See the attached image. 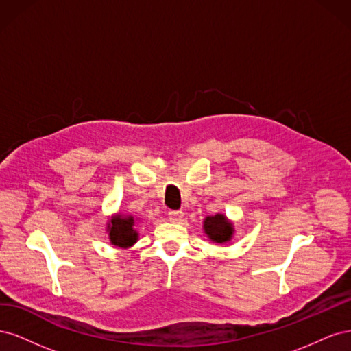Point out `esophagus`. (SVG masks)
<instances>
[{
    "instance_id": "34e87169",
    "label": "esophagus",
    "mask_w": 351,
    "mask_h": 351,
    "mask_svg": "<svg viewBox=\"0 0 351 351\" xmlns=\"http://www.w3.org/2000/svg\"><path fill=\"white\" fill-rule=\"evenodd\" d=\"M184 217L183 210H169L168 212V219L171 222H180Z\"/></svg>"
}]
</instances>
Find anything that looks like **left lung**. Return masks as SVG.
Returning a JSON list of instances; mask_svg holds the SVG:
<instances>
[{"mask_svg": "<svg viewBox=\"0 0 351 351\" xmlns=\"http://www.w3.org/2000/svg\"><path fill=\"white\" fill-rule=\"evenodd\" d=\"M204 230L210 241L219 244L230 241L232 239V232H234L232 222H230L224 214L206 217L204 221Z\"/></svg>", "mask_w": 351, "mask_h": 351, "instance_id": "left-lung-1", "label": "left lung"}]
</instances>
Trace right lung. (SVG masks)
I'll return each instance as SVG.
<instances>
[{"mask_svg":"<svg viewBox=\"0 0 351 351\" xmlns=\"http://www.w3.org/2000/svg\"><path fill=\"white\" fill-rule=\"evenodd\" d=\"M110 241L117 247L127 249L139 239V234L134 230V218L132 215L123 217L121 214L114 215L108 222Z\"/></svg>","mask_w":351,"mask_h":351,"instance_id":"add662e5","label":"right lung"}]
</instances>
